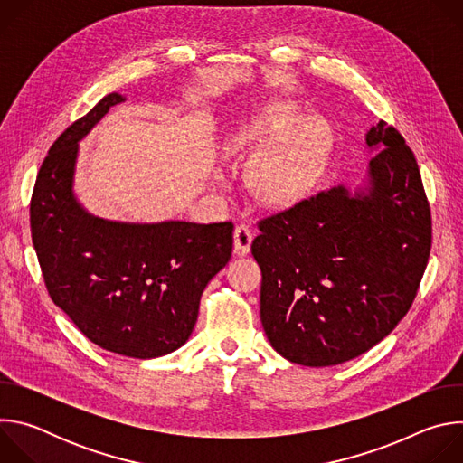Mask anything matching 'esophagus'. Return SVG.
Listing matches in <instances>:
<instances>
[{
    "label": "esophagus",
    "instance_id": "1",
    "mask_svg": "<svg viewBox=\"0 0 463 463\" xmlns=\"http://www.w3.org/2000/svg\"><path fill=\"white\" fill-rule=\"evenodd\" d=\"M252 243V231L247 225H238L234 229V252L236 254H247L250 250Z\"/></svg>",
    "mask_w": 463,
    "mask_h": 463
}]
</instances>
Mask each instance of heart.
Returning a JSON list of instances; mask_svg holds the SVG:
<instances>
[{
    "label": "heart",
    "mask_w": 463,
    "mask_h": 463,
    "mask_svg": "<svg viewBox=\"0 0 463 463\" xmlns=\"http://www.w3.org/2000/svg\"><path fill=\"white\" fill-rule=\"evenodd\" d=\"M334 148V131L320 115L284 100L241 124L229 139V150L258 156L250 168V188L260 202L291 205L306 197L320 179Z\"/></svg>",
    "instance_id": "obj_1"
}]
</instances>
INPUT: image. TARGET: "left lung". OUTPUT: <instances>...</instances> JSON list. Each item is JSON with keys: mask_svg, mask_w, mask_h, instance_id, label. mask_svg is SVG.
Masks as SVG:
<instances>
[{"mask_svg": "<svg viewBox=\"0 0 463 463\" xmlns=\"http://www.w3.org/2000/svg\"><path fill=\"white\" fill-rule=\"evenodd\" d=\"M361 186H334L258 223L260 318L271 346L302 366H334L381 343L425 273L430 209L412 150L379 120Z\"/></svg>", "mask_w": 463, "mask_h": 463, "instance_id": "left-lung-1", "label": "left lung"}]
</instances>
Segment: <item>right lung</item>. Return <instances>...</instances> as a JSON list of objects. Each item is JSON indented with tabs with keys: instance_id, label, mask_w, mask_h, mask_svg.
Segmentation results:
<instances>
[{
	"instance_id": "right-lung-1",
	"label": "right lung",
	"mask_w": 463,
	"mask_h": 463,
	"mask_svg": "<svg viewBox=\"0 0 463 463\" xmlns=\"http://www.w3.org/2000/svg\"><path fill=\"white\" fill-rule=\"evenodd\" d=\"M106 95L54 141L31 200V234L52 302L97 346L134 359L181 348L200 298L232 252V223H124L88 213L73 192L79 143L111 106Z\"/></svg>"
}]
</instances>
